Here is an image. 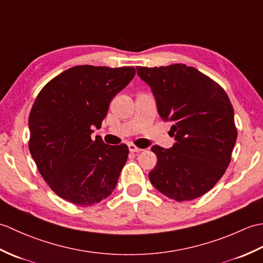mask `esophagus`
Wrapping results in <instances>:
<instances>
[{
    "label": "esophagus",
    "mask_w": 263,
    "mask_h": 263,
    "mask_svg": "<svg viewBox=\"0 0 263 263\" xmlns=\"http://www.w3.org/2000/svg\"><path fill=\"white\" fill-rule=\"evenodd\" d=\"M128 150H130V153H140V152H142V149L136 147L135 144H132V143L128 144Z\"/></svg>",
    "instance_id": "obj_1"
}]
</instances>
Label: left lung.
Wrapping results in <instances>:
<instances>
[{
	"label": "left lung",
	"instance_id": "1",
	"mask_svg": "<svg viewBox=\"0 0 263 263\" xmlns=\"http://www.w3.org/2000/svg\"><path fill=\"white\" fill-rule=\"evenodd\" d=\"M150 87L158 114L172 121L175 143L154 146L157 165L149 173L153 185L166 197L189 201L206 193L220 180L231 161L237 130L226 92L192 66H137Z\"/></svg>",
	"mask_w": 263,
	"mask_h": 263
}]
</instances>
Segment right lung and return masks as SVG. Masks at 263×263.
<instances>
[{
	"label": "right lung",
	"mask_w": 263,
	"mask_h": 263,
	"mask_svg": "<svg viewBox=\"0 0 263 263\" xmlns=\"http://www.w3.org/2000/svg\"><path fill=\"white\" fill-rule=\"evenodd\" d=\"M136 74L135 68L77 65L44 87L29 115V150L44 180L59 197L78 205L111 194L128 148L92 140L110 100Z\"/></svg>",
	"instance_id": "1"
}]
</instances>
